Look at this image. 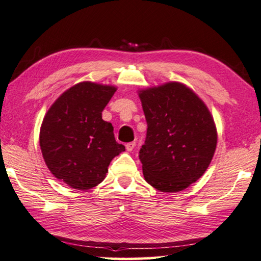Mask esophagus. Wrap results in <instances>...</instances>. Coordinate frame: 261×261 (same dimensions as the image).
Returning <instances> with one entry per match:
<instances>
[{
    "mask_svg": "<svg viewBox=\"0 0 261 261\" xmlns=\"http://www.w3.org/2000/svg\"><path fill=\"white\" fill-rule=\"evenodd\" d=\"M135 146H136V143L135 142H131V143H127L126 145H125V147H126V150L129 151V152H131L132 150H134L135 148Z\"/></svg>",
    "mask_w": 261,
    "mask_h": 261,
    "instance_id": "esophagus-1",
    "label": "esophagus"
}]
</instances>
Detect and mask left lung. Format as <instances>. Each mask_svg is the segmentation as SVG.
<instances>
[{
  "mask_svg": "<svg viewBox=\"0 0 261 261\" xmlns=\"http://www.w3.org/2000/svg\"><path fill=\"white\" fill-rule=\"evenodd\" d=\"M147 123L139 151L143 174L166 193L184 190L204 174L217 144L212 114L197 95L180 82L139 92Z\"/></svg>",
  "mask_w": 261,
  "mask_h": 261,
  "instance_id": "1",
  "label": "left lung"
}]
</instances>
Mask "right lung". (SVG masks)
Wrapping results in <instances>:
<instances>
[{"instance_id":"1","label":"right lung","mask_w":261,"mask_h":261,"mask_svg":"<svg viewBox=\"0 0 261 261\" xmlns=\"http://www.w3.org/2000/svg\"><path fill=\"white\" fill-rule=\"evenodd\" d=\"M116 92L114 86L85 81L57 98L41 123L39 144L45 164L57 179L86 190L101 184L110 161L125 151L116 142L102 111Z\"/></svg>"}]
</instances>
